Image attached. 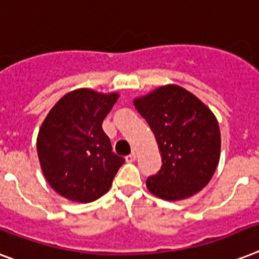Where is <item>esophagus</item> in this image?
<instances>
[{"label": "esophagus", "mask_w": 259, "mask_h": 259, "mask_svg": "<svg viewBox=\"0 0 259 259\" xmlns=\"http://www.w3.org/2000/svg\"><path fill=\"white\" fill-rule=\"evenodd\" d=\"M136 153H132V154H129V155H126V162H129V163H132V162H134V161H136Z\"/></svg>", "instance_id": "obj_1"}]
</instances>
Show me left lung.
I'll return each instance as SVG.
<instances>
[{
	"label": "left lung",
	"instance_id": "1",
	"mask_svg": "<svg viewBox=\"0 0 259 259\" xmlns=\"http://www.w3.org/2000/svg\"><path fill=\"white\" fill-rule=\"evenodd\" d=\"M133 104L150 126L162 158L161 170L146 180L148 190L173 202L202 190L221 155V132L213 111L174 83L136 97Z\"/></svg>",
	"mask_w": 259,
	"mask_h": 259
}]
</instances>
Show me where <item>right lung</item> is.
Returning a JSON list of instances; mask_svg holds the SVG:
<instances>
[{
    "instance_id": "right-lung-1",
    "label": "right lung",
    "mask_w": 259,
    "mask_h": 259,
    "mask_svg": "<svg viewBox=\"0 0 259 259\" xmlns=\"http://www.w3.org/2000/svg\"><path fill=\"white\" fill-rule=\"evenodd\" d=\"M119 93L81 88L58 100L37 136L44 177L56 193L71 202L89 203L108 193L125 159L111 151L102 130L105 117Z\"/></svg>"
}]
</instances>
